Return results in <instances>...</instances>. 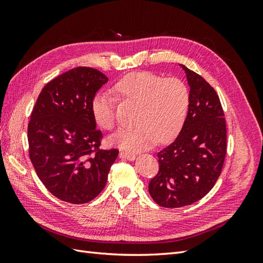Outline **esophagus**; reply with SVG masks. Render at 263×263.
<instances>
[{"instance_id":"esophagus-1","label":"esophagus","mask_w":263,"mask_h":263,"mask_svg":"<svg viewBox=\"0 0 263 263\" xmlns=\"http://www.w3.org/2000/svg\"><path fill=\"white\" fill-rule=\"evenodd\" d=\"M120 158L125 159V160H135L136 159V155L131 154V153H125V152H121L120 153Z\"/></svg>"}]
</instances>
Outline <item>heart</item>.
<instances>
[{"instance_id": "heart-1", "label": "heart", "mask_w": 263, "mask_h": 263, "mask_svg": "<svg viewBox=\"0 0 263 263\" xmlns=\"http://www.w3.org/2000/svg\"><path fill=\"white\" fill-rule=\"evenodd\" d=\"M123 102L137 105L135 127L121 128L108 138L111 146L138 153L157 142L175 139L185 123L190 107V91L176 78L164 79L152 72H138L123 78L114 87ZM92 115L104 130L115 125V99L108 92L92 100Z\"/></svg>"}]
</instances>
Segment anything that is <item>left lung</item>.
Masks as SVG:
<instances>
[{
  "label": "left lung",
  "mask_w": 263,
  "mask_h": 263,
  "mask_svg": "<svg viewBox=\"0 0 263 263\" xmlns=\"http://www.w3.org/2000/svg\"><path fill=\"white\" fill-rule=\"evenodd\" d=\"M190 88L185 123L158 153L159 171L149 183L156 203L180 208L202 199L219 177L226 155V122L219 97L202 77L180 64Z\"/></svg>",
  "instance_id": "1"
}]
</instances>
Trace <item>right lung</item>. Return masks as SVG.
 <instances>
[{
	"label": "right lung",
	"mask_w": 263,
	"mask_h": 263,
	"mask_svg": "<svg viewBox=\"0 0 263 263\" xmlns=\"http://www.w3.org/2000/svg\"><path fill=\"white\" fill-rule=\"evenodd\" d=\"M108 81L102 72L78 66L49 81L28 124L29 157L39 180L58 199L87 203L103 191L119 150L99 149L92 100Z\"/></svg>",
	"instance_id": "right-lung-1"
}]
</instances>
